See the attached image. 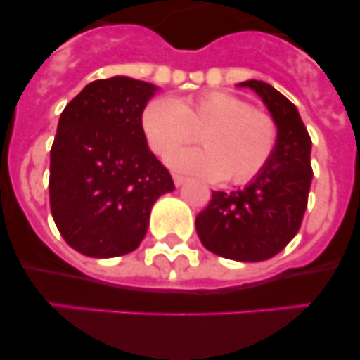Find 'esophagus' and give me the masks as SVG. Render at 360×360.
<instances>
[{
    "mask_svg": "<svg viewBox=\"0 0 360 360\" xmlns=\"http://www.w3.org/2000/svg\"><path fill=\"white\" fill-rule=\"evenodd\" d=\"M173 182L176 187L184 186V182H186V176H182V174H178V173H173Z\"/></svg>",
    "mask_w": 360,
    "mask_h": 360,
    "instance_id": "1",
    "label": "esophagus"
}]
</instances>
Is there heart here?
<instances>
[{"label":"heart","mask_w":360,"mask_h":360,"mask_svg":"<svg viewBox=\"0 0 360 360\" xmlns=\"http://www.w3.org/2000/svg\"><path fill=\"white\" fill-rule=\"evenodd\" d=\"M141 129L153 153L166 157L200 136L203 148L176 152L173 167L208 180L251 182L272 159L277 145L274 118L226 91H207L182 101L155 98L141 112Z\"/></svg>","instance_id":"1"}]
</instances>
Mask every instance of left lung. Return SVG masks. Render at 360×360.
Wrapping results in <instances>:
<instances>
[{
	"instance_id": "left-lung-1",
	"label": "left lung",
	"mask_w": 360,
	"mask_h": 360,
	"mask_svg": "<svg viewBox=\"0 0 360 360\" xmlns=\"http://www.w3.org/2000/svg\"><path fill=\"white\" fill-rule=\"evenodd\" d=\"M262 97L277 125V145L265 169L244 189L214 191L196 215L201 244L237 262H263L290 244L302 224L313 167L311 138L295 105L263 81H245Z\"/></svg>"
}]
</instances>
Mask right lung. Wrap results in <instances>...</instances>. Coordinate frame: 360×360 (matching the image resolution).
I'll return each mask as SVG.
<instances>
[{
	"instance_id": "right-lung-1",
	"label": "right lung",
	"mask_w": 360,
	"mask_h": 360,
	"mask_svg": "<svg viewBox=\"0 0 360 360\" xmlns=\"http://www.w3.org/2000/svg\"><path fill=\"white\" fill-rule=\"evenodd\" d=\"M155 90L123 75L97 79L61 112L51 148V214L81 255L115 258L138 249L153 203L174 189L141 129Z\"/></svg>"
}]
</instances>
